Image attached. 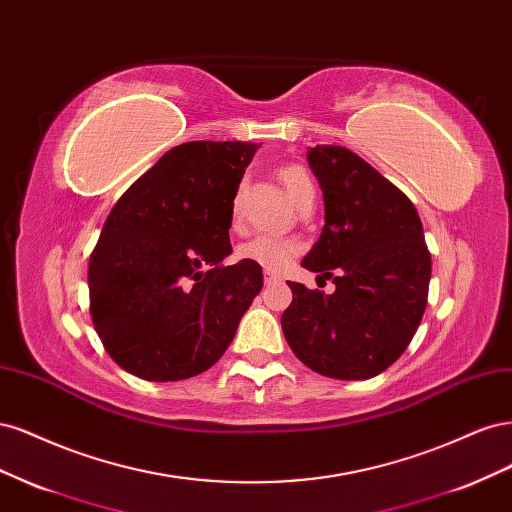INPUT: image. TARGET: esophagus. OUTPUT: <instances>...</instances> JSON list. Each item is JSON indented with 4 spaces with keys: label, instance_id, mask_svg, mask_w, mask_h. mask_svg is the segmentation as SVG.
Here are the masks:
<instances>
[{
    "label": "esophagus",
    "instance_id": "34e87169",
    "mask_svg": "<svg viewBox=\"0 0 512 512\" xmlns=\"http://www.w3.org/2000/svg\"><path fill=\"white\" fill-rule=\"evenodd\" d=\"M277 282H280V275H277L275 271L265 269V284H277Z\"/></svg>",
    "mask_w": 512,
    "mask_h": 512
}]
</instances>
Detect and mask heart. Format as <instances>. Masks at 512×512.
I'll list each match as a JSON object with an SVG mask.
<instances>
[{
    "instance_id": "obj_1",
    "label": "heart",
    "mask_w": 512,
    "mask_h": 512,
    "mask_svg": "<svg viewBox=\"0 0 512 512\" xmlns=\"http://www.w3.org/2000/svg\"><path fill=\"white\" fill-rule=\"evenodd\" d=\"M280 179L284 183L288 196L294 200V205H299L301 200L314 194L312 179H309V175L299 166H284L280 170ZM237 211H239V200H235V205H232V213L237 215ZM297 252H299V245L292 239L271 235V232H262V235L252 237L250 241H245L239 247V256L243 260L256 262V265L265 267L269 271L284 269Z\"/></svg>"
}]
</instances>
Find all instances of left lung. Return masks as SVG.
Segmentation results:
<instances>
[{
	"mask_svg": "<svg viewBox=\"0 0 512 512\" xmlns=\"http://www.w3.org/2000/svg\"><path fill=\"white\" fill-rule=\"evenodd\" d=\"M324 198V228L301 265L335 292L288 282V346L316 374L367 380L391 367L421 324L431 254L412 200L346 147L307 151ZM318 275V277H320Z\"/></svg>",
	"mask_w": 512,
	"mask_h": 512,
	"instance_id": "1",
	"label": "left lung"
}]
</instances>
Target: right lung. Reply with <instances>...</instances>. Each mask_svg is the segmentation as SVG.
<instances>
[{
	"mask_svg": "<svg viewBox=\"0 0 512 512\" xmlns=\"http://www.w3.org/2000/svg\"><path fill=\"white\" fill-rule=\"evenodd\" d=\"M260 145L194 141L166 151L108 213L89 258V314L130 374L173 382L203 374L230 346L262 288L232 254V200Z\"/></svg>",
	"mask_w": 512,
	"mask_h": 512,
	"instance_id": "1",
	"label": "right lung"
}]
</instances>
